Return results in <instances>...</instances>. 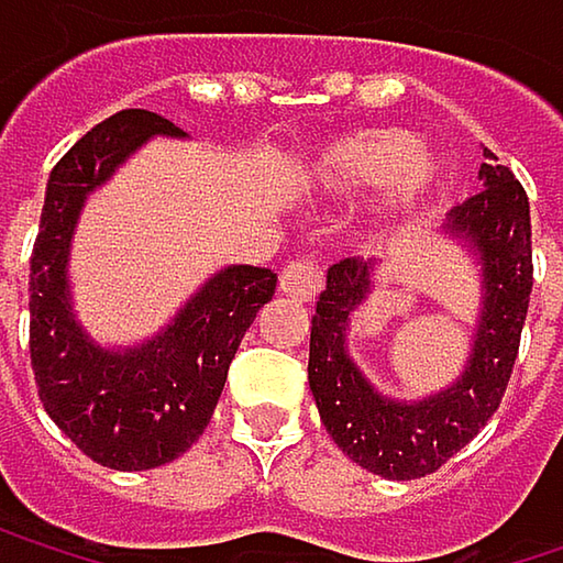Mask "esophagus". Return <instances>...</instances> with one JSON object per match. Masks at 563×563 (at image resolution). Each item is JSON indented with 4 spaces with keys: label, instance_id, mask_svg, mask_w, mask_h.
<instances>
[{
    "label": "esophagus",
    "instance_id": "34e87169",
    "mask_svg": "<svg viewBox=\"0 0 563 563\" xmlns=\"http://www.w3.org/2000/svg\"><path fill=\"white\" fill-rule=\"evenodd\" d=\"M280 289L286 296L299 299V302L316 299V292L322 289V264L316 257H296V261H289L280 274Z\"/></svg>",
    "mask_w": 563,
    "mask_h": 563
}]
</instances>
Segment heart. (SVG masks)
I'll return each mask as SVG.
<instances>
[{"instance_id":"heart-1","label":"heart","mask_w":563,"mask_h":563,"mask_svg":"<svg viewBox=\"0 0 563 563\" xmlns=\"http://www.w3.org/2000/svg\"><path fill=\"white\" fill-rule=\"evenodd\" d=\"M440 159L413 146V136L397 126L349 130L312 150L302 178L325 191H358L368 185L385 188V208L404 211L423 201L440 181Z\"/></svg>"}]
</instances>
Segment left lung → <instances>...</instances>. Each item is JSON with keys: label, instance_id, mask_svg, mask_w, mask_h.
I'll return each instance as SVG.
<instances>
[{"label": "left lung", "instance_id": "left-lung-1", "mask_svg": "<svg viewBox=\"0 0 563 563\" xmlns=\"http://www.w3.org/2000/svg\"><path fill=\"white\" fill-rule=\"evenodd\" d=\"M493 163H483L479 188L453 208L446 231L470 238L479 251L486 296L463 378L420 404H397L375 391L349 358V312L368 296L372 267L345 257L329 267L309 332V388L319 417L339 450L362 470L385 479H420L460 453L499 410L508 388L521 325L528 316L534 264L531 214L521 181Z\"/></svg>", "mask_w": 563, "mask_h": 563}]
</instances>
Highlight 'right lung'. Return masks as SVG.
Returning <instances> with one entry per match:
<instances>
[{"mask_svg": "<svg viewBox=\"0 0 563 563\" xmlns=\"http://www.w3.org/2000/svg\"><path fill=\"white\" fill-rule=\"evenodd\" d=\"M159 133L181 136L159 113L120 110L60 156L29 274V352L38 397L80 453L123 473L172 463L205 433L244 332L277 289V274L264 267H228L140 349L107 352L84 335L70 316L64 274L80 205Z\"/></svg>", "mask_w": 563, "mask_h": 563, "instance_id": "right-lung-1", "label": "right lung"}]
</instances>
